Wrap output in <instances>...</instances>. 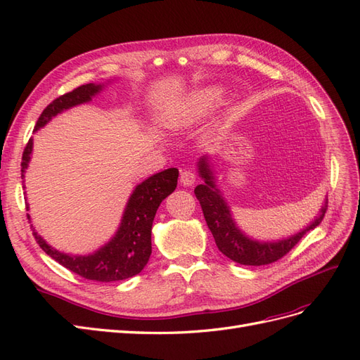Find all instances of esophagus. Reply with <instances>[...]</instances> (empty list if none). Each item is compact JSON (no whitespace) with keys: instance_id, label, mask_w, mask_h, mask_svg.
I'll return each instance as SVG.
<instances>
[{"instance_id":"1","label":"esophagus","mask_w":360,"mask_h":360,"mask_svg":"<svg viewBox=\"0 0 360 360\" xmlns=\"http://www.w3.org/2000/svg\"><path fill=\"white\" fill-rule=\"evenodd\" d=\"M197 181V174L191 169H184L180 174V183L183 186H192V184Z\"/></svg>"}]
</instances>
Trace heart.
Listing matches in <instances>:
<instances>
[{"instance_id":"b5f03b06","label":"heart","mask_w":360,"mask_h":360,"mask_svg":"<svg viewBox=\"0 0 360 360\" xmlns=\"http://www.w3.org/2000/svg\"><path fill=\"white\" fill-rule=\"evenodd\" d=\"M219 96L221 91L216 89H204L192 94L186 102V106H184L183 117L186 120H195L209 114L219 101Z\"/></svg>"}]
</instances>
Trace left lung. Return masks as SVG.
<instances>
[{
  "label": "left lung",
  "mask_w": 360,
  "mask_h": 360,
  "mask_svg": "<svg viewBox=\"0 0 360 360\" xmlns=\"http://www.w3.org/2000/svg\"><path fill=\"white\" fill-rule=\"evenodd\" d=\"M198 174L204 180L202 184L195 188V195L201 204V209L214 237L217 249L228 257L243 266H264L275 263L279 258L288 254L296 246L300 238L308 231L314 230L323 221L324 213L328 210V198L324 200L319 216L304 226L299 233L285 238H279L274 242H261L246 236L240 228L237 226L230 205H228L224 193L217 188L214 171L212 168L210 158L204 155L198 160Z\"/></svg>",
  "instance_id": "obj_1"
}]
</instances>
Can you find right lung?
Masks as SVG:
<instances>
[{
  "instance_id": "obj_1",
  "label": "right lung",
  "mask_w": 360,
  "mask_h": 360,
  "mask_svg": "<svg viewBox=\"0 0 360 360\" xmlns=\"http://www.w3.org/2000/svg\"><path fill=\"white\" fill-rule=\"evenodd\" d=\"M103 89V84H85L70 93L60 96L58 99L49 103L45 108V111L41 112L36 123L34 132L48 124L53 117L61 114L63 111L90 102ZM31 153L32 139L28 141L22 155V163H20V167H22V169H20L22 179L25 177L28 163L31 160ZM177 179L179 169L168 168L165 171L153 174V176H150L143 183H139L134 192L130 193L122 216V222H120L115 234L110 238V242L91 254H64L46 243L45 238L39 236L34 226L31 225L32 234H34L39 246L51 258L85 279L97 282H114L132 278L138 275L148 263V258L151 255V226H153L156 212L160 202L169 193L176 191ZM28 219H31L30 214Z\"/></svg>"
}]
</instances>
